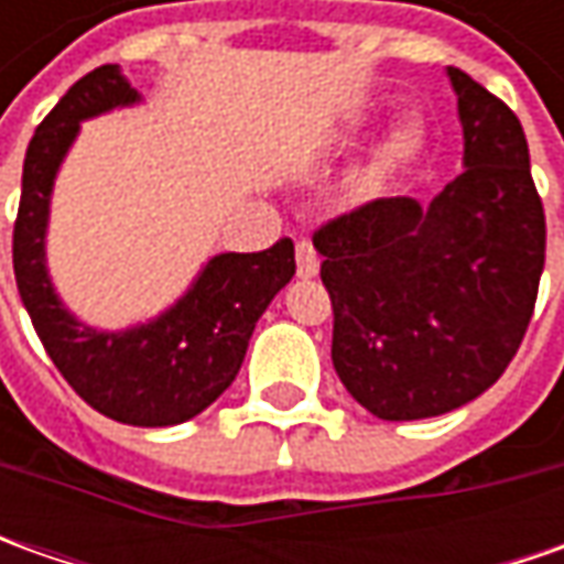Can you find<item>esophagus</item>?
<instances>
[{"label":"esophagus","mask_w":564,"mask_h":564,"mask_svg":"<svg viewBox=\"0 0 564 564\" xmlns=\"http://www.w3.org/2000/svg\"><path fill=\"white\" fill-rule=\"evenodd\" d=\"M294 260H297V275L301 279H314L316 272H319V257H316L311 241H297L294 245Z\"/></svg>","instance_id":"34e87169"}]
</instances>
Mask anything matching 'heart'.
Instances as JSON below:
<instances>
[{"mask_svg": "<svg viewBox=\"0 0 564 564\" xmlns=\"http://www.w3.org/2000/svg\"><path fill=\"white\" fill-rule=\"evenodd\" d=\"M423 131L417 121H399L395 128H389V134L377 143V150L370 153V160L360 165L358 178L364 187H379L395 169L411 163L421 153Z\"/></svg>", "mask_w": 564, "mask_h": 564, "instance_id": "1", "label": "heart"}]
</instances>
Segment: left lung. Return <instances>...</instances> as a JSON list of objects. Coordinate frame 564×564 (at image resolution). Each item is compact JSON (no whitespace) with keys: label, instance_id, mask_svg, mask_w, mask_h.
<instances>
[{"label":"left lung","instance_id":"1","mask_svg":"<svg viewBox=\"0 0 564 564\" xmlns=\"http://www.w3.org/2000/svg\"><path fill=\"white\" fill-rule=\"evenodd\" d=\"M465 172L433 200L382 197L314 235L333 297V367L379 421L440 417L514 358L546 260V219L518 116L462 68Z\"/></svg>","mask_w":564,"mask_h":564}]
</instances>
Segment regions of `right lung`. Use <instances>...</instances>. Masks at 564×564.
<instances>
[{
    "label": "right lung",
    "mask_w": 564,
    "mask_h": 564,
    "mask_svg": "<svg viewBox=\"0 0 564 564\" xmlns=\"http://www.w3.org/2000/svg\"><path fill=\"white\" fill-rule=\"evenodd\" d=\"M119 65L84 75L33 134L14 223V282L33 329L58 373L99 414L131 426H175L197 417L238 377L257 319L294 275V245L209 257L187 292L163 314L128 329L77 319L46 267V231L58 169L80 121L141 102Z\"/></svg>",
    "instance_id": "add662e5"
}]
</instances>
